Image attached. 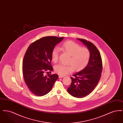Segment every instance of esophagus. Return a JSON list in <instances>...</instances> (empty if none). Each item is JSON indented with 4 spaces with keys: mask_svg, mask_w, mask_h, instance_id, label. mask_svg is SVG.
I'll return each mask as SVG.
<instances>
[{
    "mask_svg": "<svg viewBox=\"0 0 123 123\" xmlns=\"http://www.w3.org/2000/svg\"><path fill=\"white\" fill-rule=\"evenodd\" d=\"M59 78H63V77H64V76H62V75H59Z\"/></svg>",
    "mask_w": 123,
    "mask_h": 123,
    "instance_id": "1",
    "label": "esophagus"
}]
</instances>
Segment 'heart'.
I'll list each match as a JSON object with an SVG mask.
<instances>
[{
	"label": "heart",
	"mask_w": 123,
	"mask_h": 123,
	"mask_svg": "<svg viewBox=\"0 0 123 123\" xmlns=\"http://www.w3.org/2000/svg\"><path fill=\"white\" fill-rule=\"evenodd\" d=\"M58 48H54L52 51L51 57L53 62H57L59 59V50L70 55L67 63L68 65L62 64H57L54 67L55 72L60 75H65L73 70L75 71L82 70L88 65L91 53L89 50L71 41H66Z\"/></svg>",
	"instance_id": "1"
}]
</instances>
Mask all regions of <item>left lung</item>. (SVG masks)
Masks as SVG:
<instances>
[{
    "mask_svg": "<svg viewBox=\"0 0 123 123\" xmlns=\"http://www.w3.org/2000/svg\"><path fill=\"white\" fill-rule=\"evenodd\" d=\"M87 47L91 57L87 66L71 77V83L68 88V93L76 98L86 96L94 90L99 82L102 70V62L98 49L90 41L77 39Z\"/></svg>",
    "mask_w": 123,
    "mask_h": 123,
    "instance_id": "8db88e82",
    "label": "left lung"
}]
</instances>
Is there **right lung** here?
<instances>
[{
	"label": "right lung",
	"instance_id": "obj_1",
	"mask_svg": "<svg viewBox=\"0 0 123 123\" xmlns=\"http://www.w3.org/2000/svg\"><path fill=\"white\" fill-rule=\"evenodd\" d=\"M63 39V37H42L31 43L26 52L23 61L24 79L29 90L36 95L42 96L49 93L59 78L57 74L47 76L44 73L53 70L51 64L52 51Z\"/></svg>",
	"mask_w": 123,
	"mask_h": 123
}]
</instances>
